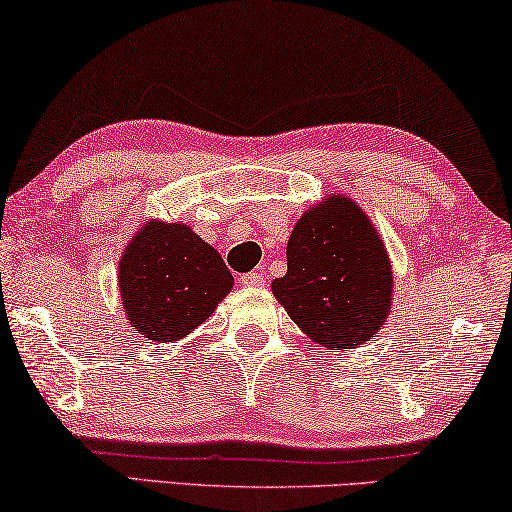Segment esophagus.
Segmentation results:
<instances>
[{"label":"esophagus","mask_w":512,"mask_h":512,"mask_svg":"<svg viewBox=\"0 0 512 512\" xmlns=\"http://www.w3.org/2000/svg\"><path fill=\"white\" fill-rule=\"evenodd\" d=\"M265 283V277H263V272H249V274H245V277H242V286H263Z\"/></svg>","instance_id":"obj_1"}]
</instances>
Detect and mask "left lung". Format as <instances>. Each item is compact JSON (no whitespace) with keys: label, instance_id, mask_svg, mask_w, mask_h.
<instances>
[{"label":"left lung","instance_id":"left-lung-1","mask_svg":"<svg viewBox=\"0 0 512 512\" xmlns=\"http://www.w3.org/2000/svg\"><path fill=\"white\" fill-rule=\"evenodd\" d=\"M286 277L272 293L322 348L350 350L389 318L393 274L371 219L343 194L306 210L290 233Z\"/></svg>","mask_w":512,"mask_h":512}]
</instances>
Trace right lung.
<instances>
[{"instance_id": "add662e5", "label": "right lung", "mask_w": 512, "mask_h": 512, "mask_svg": "<svg viewBox=\"0 0 512 512\" xmlns=\"http://www.w3.org/2000/svg\"><path fill=\"white\" fill-rule=\"evenodd\" d=\"M233 288L217 249L190 226L148 222L119 263V290L130 327L148 341H180L206 322Z\"/></svg>"}]
</instances>
